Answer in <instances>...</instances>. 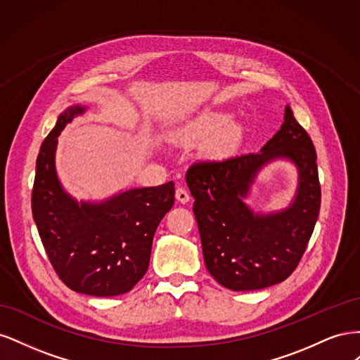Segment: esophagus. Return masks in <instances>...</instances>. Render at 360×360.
I'll return each mask as SVG.
<instances>
[{"instance_id": "esophagus-1", "label": "esophagus", "mask_w": 360, "mask_h": 360, "mask_svg": "<svg viewBox=\"0 0 360 360\" xmlns=\"http://www.w3.org/2000/svg\"><path fill=\"white\" fill-rule=\"evenodd\" d=\"M176 198H177L179 202L186 204V202L191 200V195H189V192H188L186 189H184V188H177V189H176Z\"/></svg>"}]
</instances>
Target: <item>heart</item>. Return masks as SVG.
I'll return each instance as SVG.
<instances>
[{
	"label": "heart",
	"instance_id": "obj_1",
	"mask_svg": "<svg viewBox=\"0 0 360 360\" xmlns=\"http://www.w3.org/2000/svg\"><path fill=\"white\" fill-rule=\"evenodd\" d=\"M213 150L219 155L234 151L243 139V127L231 123V115L224 111H207L189 122L179 132L180 141H202L216 134Z\"/></svg>",
	"mask_w": 360,
	"mask_h": 360
}]
</instances>
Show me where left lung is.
Here are the masks:
<instances>
[{
    "mask_svg": "<svg viewBox=\"0 0 360 360\" xmlns=\"http://www.w3.org/2000/svg\"><path fill=\"white\" fill-rule=\"evenodd\" d=\"M285 157L300 168L297 200L274 215H255L241 201L256 171ZM186 183L198 224L204 263L225 288L252 291L285 281L308 248L320 213L321 188L312 139L285 108V122L259 153L197 160Z\"/></svg>",
    "mask_w": 360,
    "mask_h": 360,
    "instance_id": "obj_1",
    "label": "left lung"
}]
</instances>
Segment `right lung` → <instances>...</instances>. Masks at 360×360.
Here are the masks:
<instances>
[{
  "label": "right lung",
  "instance_id": "right-lung-1",
  "mask_svg": "<svg viewBox=\"0 0 360 360\" xmlns=\"http://www.w3.org/2000/svg\"><path fill=\"white\" fill-rule=\"evenodd\" d=\"M84 108L58 117L41 143L31 210L51 264L70 290L96 297L120 296L146 275L151 243L174 205V181L130 189L102 204H78L63 191L56 172L57 136Z\"/></svg>",
  "mask_w": 360,
  "mask_h": 360
}]
</instances>
